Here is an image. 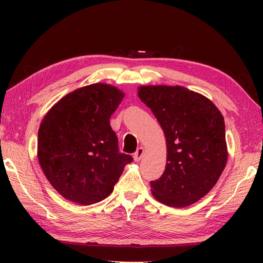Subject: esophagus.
I'll return each mask as SVG.
<instances>
[{"label":"esophagus","instance_id":"34e87169","mask_svg":"<svg viewBox=\"0 0 263 263\" xmlns=\"http://www.w3.org/2000/svg\"><path fill=\"white\" fill-rule=\"evenodd\" d=\"M143 154H144V149H143L142 147L138 148V149H137V152H136V154L133 155V158H135V160H136V161H139V160H140V159L143 157Z\"/></svg>","mask_w":263,"mask_h":263}]
</instances>
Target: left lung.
Listing matches in <instances>:
<instances>
[{"mask_svg":"<svg viewBox=\"0 0 263 263\" xmlns=\"http://www.w3.org/2000/svg\"><path fill=\"white\" fill-rule=\"evenodd\" d=\"M138 95L159 122L167 144L165 172L150 182L153 195L174 208L197 202L226 166L224 117L211 100L181 86H143Z\"/></svg>","mask_w":263,"mask_h":263,"instance_id":"8db88e82","label":"left lung"}]
</instances>
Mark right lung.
Wrapping results in <instances>:
<instances>
[{
  "mask_svg": "<svg viewBox=\"0 0 263 263\" xmlns=\"http://www.w3.org/2000/svg\"><path fill=\"white\" fill-rule=\"evenodd\" d=\"M124 93L105 83L77 89L55 104L38 131V160L57 191L89 205L113 192L132 156L122 154L109 124Z\"/></svg>",
  "mask_w": 263,
  "mask_h": 263,
  "instance_id": "right-lung-1",
  "label": "right lung"
}]
</instances>
